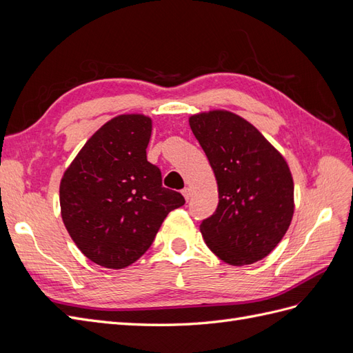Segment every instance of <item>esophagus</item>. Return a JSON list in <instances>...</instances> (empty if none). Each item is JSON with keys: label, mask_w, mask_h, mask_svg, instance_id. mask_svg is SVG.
<instances>
[{"label": "esophagus", "mask_w": 353, "mask_h": 353, "mask_svg": "<svg viewBox=\"0 0 353 353\" xmlns=\"http://www.w3.org/2000/svg\"><path fill=\"white\" fill-rule=\"evenodd\" d=\"M183 196L185 197V200H187V201L190 200V197H191V191H190V188H184V190H183Z\"/></svg>", "instance_id": "obj_1"}]
</instances>
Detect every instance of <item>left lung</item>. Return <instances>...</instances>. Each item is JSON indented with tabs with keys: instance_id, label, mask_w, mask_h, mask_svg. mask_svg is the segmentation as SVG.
Listing matches in <instances>:
<instances>
[{
	"instance_id": "left-lung-1",
	"label": "left lung",
	"mask_w": 353,
	"mask_h": 353,
	"mask_svg": "<svg viewBox=\"0 0 353 353\" xmlns=\"http://www.w3.org/2000/svg\"><path fill=\"white\" fill-rule=\"evenodd\" d=\"M188 122L218 183V208L200 223L208 248L234 266L263 259L284 237L294 212L285 159L236 113L210 110Z\"/></svg>"
}]
</instances>
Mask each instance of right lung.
I'll return each instance as SVG.
<instances>
[{
	"mask_svg": "<svg viewBox=\"0 0 353 353\" xmlns=\"http://www.w3.org/2000/svg\"><path fill=\"white\" fill-rule=\"evenodd\" d=\"M152 119L121 114L104 123L81 148L60 183L61 218L90 261L121 270L150 248L181 193L162 187L147 160Z\"/></svg>",
	"mask_w": 353,
	"mask_h": 353,
	"instance_id": "add662e5",
	"label": "right lung"
}]
</instances>
